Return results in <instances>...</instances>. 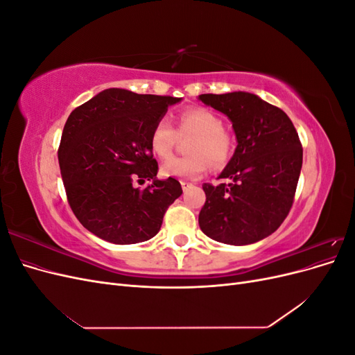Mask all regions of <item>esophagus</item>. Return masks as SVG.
<instances>
[{
    "mask_svg": "<svg viewBox=\"0 0 355 355\" xmlns=\"http://www.w3.org/2000/svg\"><path fill=\"white\" fill-rule=\"evenodd\" d=\"M180 185H182V189H184V191H188L191 187H192V184H189V182H180Z\"/></svg>",
    "mask_w": 355,
    "mask_h": 355,
    "instance_id": "34e87169",
    "label": "esophagus"
}]
</instances>
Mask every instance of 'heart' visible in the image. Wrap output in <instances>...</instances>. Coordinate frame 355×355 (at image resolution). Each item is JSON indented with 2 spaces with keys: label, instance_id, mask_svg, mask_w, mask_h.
<instances>
[{
  "label": "heart",
  "instance_id": "b5f03b06",
  "mask_svg": "<svg viewBox=\"0 0 355 355\" xmlns=\"http://www.w3.org/2000/svg\"><path fill=\"white\" fill-rule=\"evenodd\" d=\"M180 136L194 135L191 139L187 157H173L161 166V175L166 178L197 179L206 173L210 164L214 168L225 166L234 151V137L225 130L222 118L207 108L191 106L178 115V130L163 116L155 123L149 146L159 157L167 158Z\"/></svg>",
  "mask_w": 355,
  "mask_h": 355
}]
</instances>
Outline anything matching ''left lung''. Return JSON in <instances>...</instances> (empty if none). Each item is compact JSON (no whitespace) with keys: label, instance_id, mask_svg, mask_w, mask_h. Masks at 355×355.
Segmentation results:
<instances>
[{"label":"left lung","instance_id":"8db88e82","mask_svg":"<svg viewBox=\"0 0 355 355\" xmlns=\"http://www.w3.org/2000/svg\"><path fill=\"white\" fill-rule=\"evenodd\" d=\"M232 121L237 149L219 179L204 184L198 223L219 243L245 245L271 235L293 206L302 168V144L284 111L245 92L201 94Z\"/></svg>","mask_w":355,"mask_h":355}]
</instances>
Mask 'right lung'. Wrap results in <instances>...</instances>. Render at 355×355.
I'll return each mask as SVG.
<instances>
[{"label": "right lung", "mask_w": 355, "mask_h": 355, "mask_svg": "<svg viewBox=\"0 0 355 355\" xmlns=\"http://www.w3.org/2000/svg\"><path fill=\"white\" fill-rule=\"evenodd\" d=\"M179 98L108 89L80 105L63 127L58 158L67 198L85 230L114 244L153 239L180 197L173 178L155 179L149 146L155 123ZM151 180L141 190L135 180Z\"/></svg>", "instance_id": "obj_1"}]
</instances>
